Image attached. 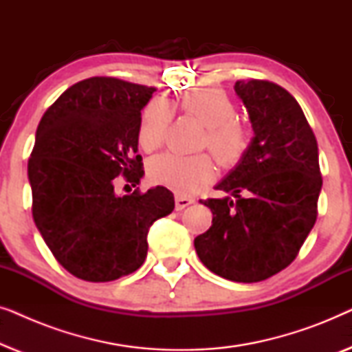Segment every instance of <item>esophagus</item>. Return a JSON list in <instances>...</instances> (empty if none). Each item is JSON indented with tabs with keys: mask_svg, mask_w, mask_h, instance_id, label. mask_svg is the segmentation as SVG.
<instances>
[{
	"mask_svg": "<svg viewBox=\"0 0 352 352\" xmlns=\"http://www.w3.org/2000/svg\"><path fill=\"white\" fill-rule=\"evenodd\" d=\"M175 201H176V210H184L186 206L194 204V200L189 199V197H186V195H181V194H177L175 197Z\"/></svg>",
	"mask_w": 352,
	"mask_h": 352,
	"instance_id": "34e87169",
	"label": "esophagus"
}]
</instances>
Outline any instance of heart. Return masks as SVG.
<instances>
[{
	"label": "heart",
	"instance_id": "1",
	"mask_svg": "<svg viewBox=\"0 0 352 352\" xmlns=\"http://www.w3.org/2000/svg\"><path fill=\"white\" fill-rule=\"evenodd\" d=\"M179 107L186 115L205 124L201 146L210 148L219 165L230 168L242 160L250 146V131L235 118L237 107L224 91H190L182 96ZM171 117V107L163 100H152L146 105L138 129V142L144 152H153L162 146ZM147 173L157 184L179 194H190L214 176V163L206 153L190 157L162 153L148 162Z\"/></svg>",
	"mask_w": 352,
	"mask_h": 352
}]
</instances>
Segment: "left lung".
<instances>
[{
  "mask_svg": "<svg viewBox=\"0 0 352 352\" xmlns=\"http://www.w3.org/2000/svg\"><path fill=\"white\" fill-rule=\"evenodd\" d=\"M254 136L245 157L201 204L211 228L195 237L200 261L232 282L266 280L296 258L317 218L319 148L296 99L266 80H239Z\"/></svg>",
  "mask_w": 352,
  "mask_h": 352,
  "instance_id": "1",
  "label": "left lung"
}]
</instances>
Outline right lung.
Wrapping results in <instances>:
<instances>
[{
  "label": "right lung",
  "instance_id": "obj_1",
  "mask_svg": "<svg viewBox=\"0 0 352 352\" xmlns=\"http://www.w3.org/2000/svg\"><path fill=\"white\" fill-rule=\"evenodd\" d=\"M155 88L112 76L78 81L38 124L28 160L33 219L54 258L86 282H110L142 266L153 221L175 210L157 186L115 194L117 176H144L138 155L141 110Z\"/></svg>",
  "mask_w": 352,
  "mask_h": 352
}]
</instances>
